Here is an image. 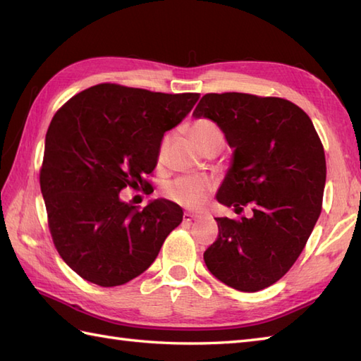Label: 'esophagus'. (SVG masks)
<instances>
[{"instance_id": "esophagus-1", "label": "esophagus", "mask_w": 361, "mask_h": 361, "mask_svg": "<svg viewBox=\"0 0 361 361\" xmlns=\"http://www.w3.org/2000/svg\"><path fill=\"white\" fill-rule=\"evenodd\" d=\"M198 219H200V216H197V214H190V212L183 214V220H185V221H194V220H198Z\"/></svg>"}]
</instances>
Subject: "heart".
I'll return each mask as SVG.
<instances>
[{
    "instance_id": "b5f03b06",
    "label": "heart",
    "mask_w": 361,
    "mask_h": 361,
    "mask_svg": "<svg viewBox=\"0 0 361 361\" xmlns=\"http://www.w3.org/2000/svg\"><path fill=\"white\" fill-rule=\"evenodd\" d=\"M189 135L190 140L195 142L198 149H200L202 144L204 141H208L209 137L221 136L219 127L208 119L195 121L192 127H190ZM164 145L166 141L161 145V153L164 150ZM209 190L211 185L206 180L195 178V176H181V178H176L169 183L166 186V195L176 203L188 206V208H197V206H200L206 200Z\"/></svg>"
}]
</instances>
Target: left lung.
<instances>
[{
    "label": "left lung",
    "instance_id": "1",
    "mask_svg": "<svg viewBox=\"0 0 361 361\" xmlns=\"http://www.w3.org/2000/svg\"><path fill=\"white\" fill-rule=\"evenodd\" d=\"M192 116L216 122L233 149L217 202L237 214L252 208L250 219H216L204 264L235 290L270 287L296 262L321 214L326 158L317 130L290 101L243 93L204 94Z\"/></svg>",
    "mask_w": 361,
    "mask_h": 361
}]
</instances>
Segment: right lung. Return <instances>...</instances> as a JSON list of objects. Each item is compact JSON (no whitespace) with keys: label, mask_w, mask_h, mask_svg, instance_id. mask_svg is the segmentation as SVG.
I'll return each instance as SVG.
<instances>
[{"label":"right lung","mask_w":361,"mask_h":361,"mask_svg":"<svg viewBox=\"0 0 361 361\" xmlns=\"http://www.w3.org/2000/svg\"><path fill=\"white\" fill-rule=\"evenodd\" d=\"M197 93L164 94L101 83L71 97L44 140L42 195L59 255L87 279L116 287L144 273L183 211L166 198L145 208L121 200L145 186L161 140L185 119Z\"/></svg>","instance_id":"right-lung-1"}]
</instances>
